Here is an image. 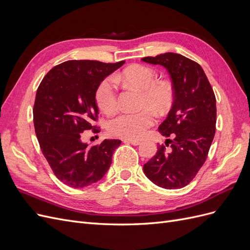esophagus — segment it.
Here are the masks:
<instances>
[{"label":"esophagus","mask_w":250,"mask_h":250,"mask_svg":"<svg viewBox=\"0 0 250 250\" xmlns=\"http://www.w3.org/2000/svg\"><path fill=\"white\" fill-rule=\"evenodd\" d=\"M125 142L131 144V145H133V146H138L141 144V141H139V140H125Z\"/></svg>","instance_id":"34e87169"}]
</instances>
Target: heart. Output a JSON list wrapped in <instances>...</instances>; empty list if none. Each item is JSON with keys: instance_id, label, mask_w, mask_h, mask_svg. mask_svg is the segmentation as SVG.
Returning <instances> with one entry per match:
<instances>
[{"instance_id": "b5f03b06", "label": "heart", "mask_w": 250, "mask_h": 250, "mask_svg": "<svg viewBox=\"0 0 250 250\" xmlns=\"http://www.w3.org/2000/svg\"><path fill=\"white\" fill-rule=\"evenodd\" d=\"M116 81L126 82L142 90L139 107L134 112H122L111 119L108 131L122 139L138 140L155 122L152 107L158 112L167 110L173 101V88L169 82L156 81V73L149 66L135 64L117 74L115 78L106 77L98 85L95 94L96 103L103 112L112 113L118 107V89Z\"/></svg>"}]
</instances>
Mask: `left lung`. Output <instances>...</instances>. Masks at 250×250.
I'll return each mask as SVG.
<instances>
[{
	"label": "left lung",
	"instance_id": "left-lung-1",
	"mask_svg": "<svg viewBox=\"0 0 250 250\" xmlns=\"http://www.w3.org/2000/svg\"><path fill=\"white\" fill-rule=\"evenodd\" d=\"M143 62L167 69L174 101L168 117L158 127L173 141L171 151L158 146L156 154L144 165L145 175L158 187L181 188L188 185L206 162L216 131V97L202 67L176 53L144 57ZM166 141V146L169 144Z\"/></svg>",
	"mask_w": 250,
	"mask_h": 250
}]
</instances>
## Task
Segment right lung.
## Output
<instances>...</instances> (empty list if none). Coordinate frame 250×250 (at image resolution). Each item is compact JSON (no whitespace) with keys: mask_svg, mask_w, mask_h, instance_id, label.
Segmentation results:
<instances>
[{"mask_svg":"<svg viewBox=\"0 0 250 250\" xmlns=\"http://www.w3.org/2000/svg\"><path fill=\"white\" fill-rule=\"evenodd\" d=\"M125 62L69 60L48 72L37 88L33 122L37 140L55 176L71 188L100 180L109 169L120 140H104L88 147L81 133L99 128L95 94L99 83Z\"/></svg>","mask_w":250,"mask_h":250,"instance_id":"right-lung-1","label":"right lung"}]
</instances>
